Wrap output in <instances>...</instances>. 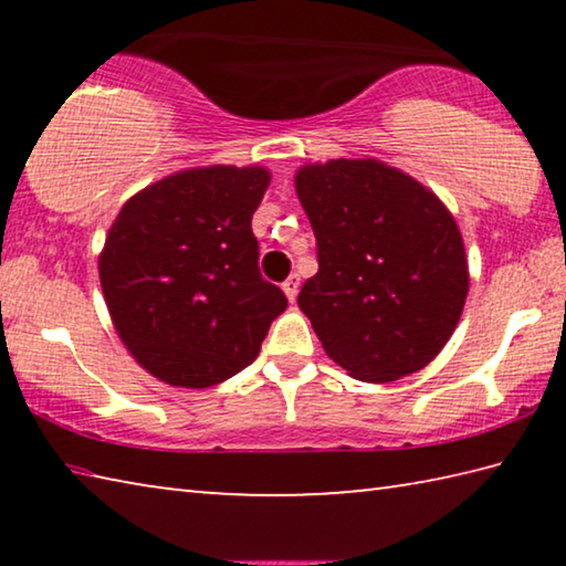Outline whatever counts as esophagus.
Listing matches in <instances>:
<instances>
[{
  "label": "esophagus",
  "mask_w": 566,
  "mask_h": 566,
  "mask_svg": "<svg viewBox=\"0 0 566 566\" xmlns=\"http://www.w3.org/2000/svg\"><path fill=\"white\" fill-rule=\"evenodd\" d=\"M282 290H284V294H286V300L294 302V300H296V292H300V276H296V274L286 276V280L282 282Z\"/></svg>",
  "instance_id": "1"
}]
</instances>
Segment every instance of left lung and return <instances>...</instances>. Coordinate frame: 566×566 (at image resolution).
I'll use <instances>...</instances> for the list:
<instances>
[{
    "label": "left lung",
    "mask_w": 566,
    "mask_h": 566,
    "mask_svg": "<svg viewBox=\"0 0 566 566\" xmlns=\"http://www.w3.org/2000/svg\"><path fill=\"white\" fill-rule=\"evenodd\" d=\"M294 187L319 260L296 304L327 357L371 385L424 369L454 334L469 292L452 212L371 157L304 165Z\"/></svg>",
    "instance_id": "1"
}]
</instances>
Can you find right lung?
<instances>
[{"label":"right lung","instance_id":"add662e5","mask_svg":"<svg viewBox=\"0 0 566 566\" xmlns=\"http://www.w3.org/2000/svg\"><path fill=\"white\" fill-rule=\"evenodd\" d=\"M270 169L212 165L177 171L119 209L99 254L114 329L151 377L207 389L256 359L286 310L262 280L252 214Z\"/></svg>","mask_w":566,"mask_h":566}]
</instances>
